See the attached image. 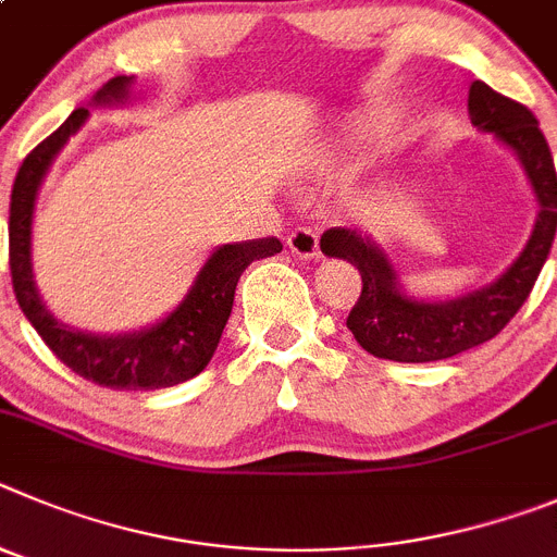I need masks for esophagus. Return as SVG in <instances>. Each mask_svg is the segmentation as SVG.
I'll return each instance as SVG.
<instances>
[{
  "instance_id": "obj_1",
  "label": "esophagus",
  "mask_w": 557,
  "mask_h": 557,
  "mask_svg": "<svg viewBox=\"0 0 557 557\" xmlns=\"http://www.w3.org/2000/svg\"><path fill=\"white\" fill-rule=\"evenodd\" d=\"M285 247L297 255V258L310 260V258H315V255H319V235H315L310 227L290 230V235L285 238Z\"/></svg>"
}]
</instances>
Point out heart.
I'll use <instances>...</instances> for the list:
<instances>
[{
	"mask_svg": "<svg viewBox=\"0 0 557 557\" xmlns=\"http://www.w3.org/2000/svg\"><path fill=\"white\" fill-rule=\"evenodd\" d=\"M369 133H374V122H366V124H358V127H355V138H366Z\"/></svg>",
	"mask_w": 557,
	"mask_h": 557,
	"instance_id": "1",
	"label": "heart"
}]
</instances>
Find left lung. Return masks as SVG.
<instances>
[{
  "instance_id": "1",
  "label": "left lung",
  "mask_w": 557,
  "mask_h": 557,
  "mask_svg": "<svg viewBox=\"0 0 557 557\" xmlns=\"http://www.w3.org/2000/svg\"><path fill=\"white\" fill-rule=\"evenodd\" d=\"M469 119L519 160L539 202L533 233L519 258L488 285L453 299H424L405 290L397 267L372 235L352 227L327 230L322 252L352 263L363 280L347 327L374 358L428 363L480 347L513 319L547 263L557 230V177L539 122L524 104L491 91L480 79L469 88Z\"/></svg>"
}]
</instances>
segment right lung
<instances>
[{
  "instance_id": "obj_1",
  "label": "right lung",
  "mask_w": 557,
  "mask_h": 557,
  "mask_svg": "<svg viewBox=\"0 0 557 557\" xmlns=\"http://www.w3.org/2000/svg\"><path fill=\"white\" fill-rule=\"evenodd\" d=\"M135 77H113L91 97L88 108H119L127 102ZM88 108H77L47 141L24 158L10 194V274L18 308L58 360L79 377L113 391H152L197 377L210 363L224 333L244 269L283 249L277 238L222 244L208 255L191 288L177 308L129 333H91L54 319L41 299L33 272V219L38 191L74 133L88 122Z\"/></svg>"
}]
</instances>
